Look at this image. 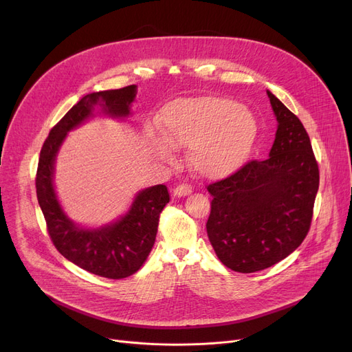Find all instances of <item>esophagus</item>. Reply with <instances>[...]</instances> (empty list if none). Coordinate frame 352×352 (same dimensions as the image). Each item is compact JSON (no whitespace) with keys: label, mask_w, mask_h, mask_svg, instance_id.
I'll return each mask as SVG.
<instances>
[{"label":"esophagus","mask_w":352,"mask_h":352,"mask_svg":"<svg viewBox=\"0 0 352 352\" xmlns=\"http://www.w3.org/2000/svg\"><path fill=\"white\" fill-rule=\"evenodd\" d=\"M192 192V187L188 186V184H179L174 188V195L175 197H187Z\"/></svg>","instance_id":"esophagus-1"}]
</instances>
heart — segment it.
<instances>
[{"label": "heart", "instance_id": "heart-1", "mask_svg": "<svg viewBox=\"0 0 352 352\" xmlns=\"http://www.w3.org/2000/svg\"><path fill=\"white\" fill-rule=\"evenodd\" d=\"M165 134L174 145L191 148V165L208 178L226 177L251 155L258 138V121L251 109L227 97L179 100L162 113ZM154 153L173 157V145L153 137Z\"/></svg>", "mask_w": 352, "mask_h": 352}]
</instances>
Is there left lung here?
<instances>
[{
	"instance_id": "left-lung-1",
	"label": "left lung",
	"mask_w": 352,
	"mask_h": 352,
	"mask_svg": "<svg viewBox=\"0 0 352 352\" xmlns=\"http://www.w3.org/2000/svg\"><path fill=\"white\" fill-rule=\"evenodd\" d=\"M278 128L270 157L251 160L207 187L210 243L226 267L261 271L280 263L307 236L320 170L300 118L267 91Z\"/></svg>"
}]
</instances>
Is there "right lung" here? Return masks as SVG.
I'll return each mask as SVG.
<instances>
[{"label":"right lung","instance_id":"obj_1","mask_svg":"<svg viewBox=\"0 0 352 352\" xmlns=\"http://www.w3.org/2000/svg\"><path fill=\"white\" fill-rule=\"evenodd\" d=\"M135 85L92 92L74 105L55 124L44 141L36 168L35 188L52 244L68 261L111 280L135 274L150 255L158 230L160 214L170 202L165 186L146 188L135 197L131 210L116 224L98 230L77 227L60 207L52 186L54 162L65 135L92 114L100 104L105 114L126 117L135 98Z\"/></svg>","mask_w":352,"mask_h":352}]
</instances>
